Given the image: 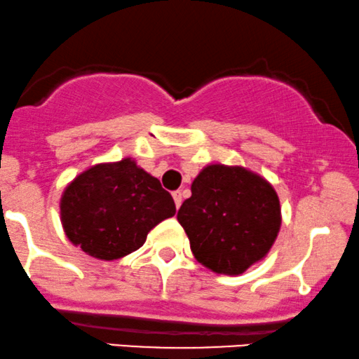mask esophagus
I'll use <instances>...</instances> for the list:
<instances>
[{
  "instance_id": "obj_1",
  "label": "esophagus",
  "mask_w": 359,
  "mask_h": 359,
  "mask_svg": "<svg viewBox=\"0 0 359 359\" xmlns=\"http://www.w3.org/2000/svg\"><path fill=\"white\" fill-rule=\"evenodd\" d=\"M172 200H175L176 208H180L181 203H183V194H181V191H172Z\"/></svg>"
}]
</instances>
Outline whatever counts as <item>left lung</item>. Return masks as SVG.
Instances as JSON below:
<instances>
[{
	"label": "left lung",
	"mask_w": 359,
	"mask_h": 359,
	"mask_svg": "<svg viewBox=\"0 0 359 359\" xmlns=\"http://www.w3.org/2000/svg\"><path fill=\"white\" fill-rule=\"evenodd\" d=\"M194 258L219 274H241L271 250L281 208L271 184L241 166L211 165L178 211Z\"/></svg>",
	"instance_id": "8db88e82"
}]
</instances>
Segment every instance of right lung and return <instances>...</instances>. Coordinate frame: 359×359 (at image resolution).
<instances>
[{
  "label": "right lung",
  "instance_id": "add662e5",
  "mask_svg": "<svg viewBox=\"0 0 359 359\" xmlns=\"http://www.w3.org/2000/svg\"><path fill=\"white\" fill-rule=\"evenodd\" d=\"M60 208L68 240L104 261L136 251L158 223L176 213L159 180L131 158L81 172L65 189Z\"/></svg>",
  "mask_w": 359,
  "mask_h": 359
}]
</instances>
